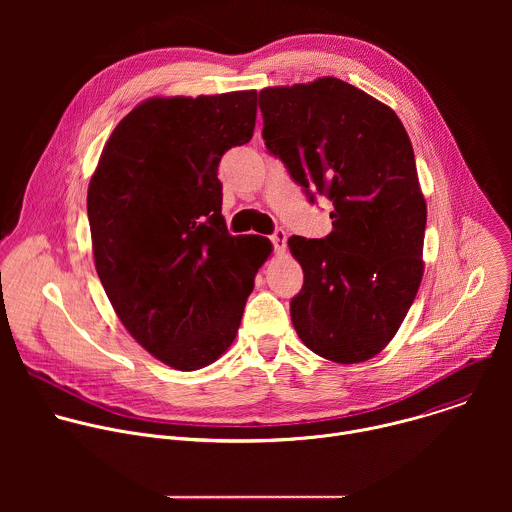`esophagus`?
Masks as SVG:
<instances>
[{
    "instance_id": "34e87169",
    "label": "esophagus",
    "mask_w": 512,
    "mask_h": 512,
    "mask_svg": "<svg viewBox=\"0 0 512 512\" xmlns=\"http://www.w3.org/2000/svg\"><path fill=\"white\" fill-rule=\"evenodd\" d=\"M269 239H271V243H273V247H275V251H277V253H283V251H285L287 235H285V231H283V229H277Z\"/></svg>"
}]
</instances>
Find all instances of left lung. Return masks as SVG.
<instances>
[{"instance_id":"left-lung-1","label":"left lung","mask_w":512,"mask_h":512,"mask_svg":"<svg viewBox=\"0 0 512 512\" xmlns=\"http://www.w3.org/2000/svg\"><path fill=\"white\" fill-rule=\"evenodd\" d=\"M267 152L314 202L332 200V233L289 237L304 269L291 300L302 342L340 364L379 354L405 320L423 277L427 206L411 139L391 107L324 77L259 93Z\"/></svg>"}]
</instances>
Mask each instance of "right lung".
Wrapping results in <instances>:
<instances>
[{"instance_id":"obj_1","label":"right lung","mask_w":512,"mask_h":512,"mask_svg":"<svg viewBox=\"0 0 512 512\" xmlns=\"http://www.w3.org/2000/svg\"><path fill=\"white\" fill-rule=\"evenodd\" d=\"M255 117L257 91L152 97L113 129L89 184L105 294L127 332L178 371L227 352L271 253L265 237L229 235L216 174Z\"/></svg>"}]
</instances>
